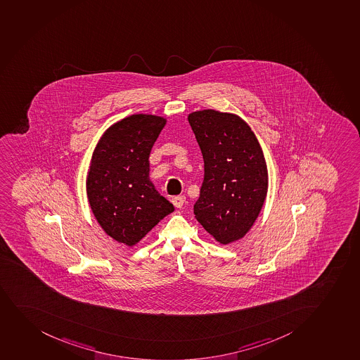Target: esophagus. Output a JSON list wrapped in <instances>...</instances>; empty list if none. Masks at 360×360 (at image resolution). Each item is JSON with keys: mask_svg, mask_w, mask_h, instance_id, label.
Listing matches in <instances>:
<instances>
[{"mask_svg": "<svg viewBox=\"0 0 360 360\" xmlns=\"http://www.w3.org/2000/svg\"><path fill=\"white\" fill-rule=\"evenodd\" d=\"M186 198L185 195H178V197H174L172 199V202L176 208H181L185 204Z\"/></svg>", "mask_w": 360, "mask_h": 360, "instance_id": "34e87169", "label": "esophagus"}]
</instances>
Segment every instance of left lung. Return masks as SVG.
<instances>
[{
	"label": "left lung",
	"mask_w": 360,
	"mask_h": 360,
	"mask_svg": "<svg viewBox=\"0 0 360 360\" xmlns=\"http://www.w3.org/2000/svg\"><path fill=\"white\" fill-rule=\"evenodd\" d=\"M204 159V181L194 214L221 244L246 235L264 204L268 172L261 146L237 115L216 110L188 116Z\"/></svg>",
	"instance_id": "left-lung-1"
}]
</instances>
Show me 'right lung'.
<instances>
[{
  "label": "right lung",
  "mask_w": 360,
  "mask_h": 360,
  "mask_svg": "<svg viewBox=\"0 0 360 360\" xmlns=\"http://www.w3.org/2000/svg\"><path fill=\"white\" fill-rule=\"evenodd\" d=\"M166 124L154 115H131L111 125L96 146L87 174L92 212L115 240L131 246L174 211L149 180V155Z\"/></svg>",
  "instance_id": "obj_1"
}]
</instances>
